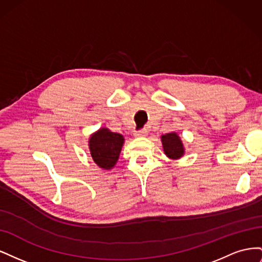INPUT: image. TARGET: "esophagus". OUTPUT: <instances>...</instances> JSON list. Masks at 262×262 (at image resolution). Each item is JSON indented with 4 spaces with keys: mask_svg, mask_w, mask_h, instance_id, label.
<instances>
[{
    "mask_svg": "<svg viewBox=\"0 0 262 262\" xmlns=\"http://www.w3.org/2000/svg\"><path fill=\"white\" fill-rule=\"evenodd\" d=\"M146 136H147V131L145 129L137 131L136 133H134V137H136V138H144Z\"/></svg>",
    "mask_w": 262,
    "mask_h": 262,
    "instance_id": "esophagus-1",
    "label": "esophagus"
}]
</instances>
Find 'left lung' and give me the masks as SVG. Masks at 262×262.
<instances>
[{
    "mask_svg": "<svg viewBox=\"0 0 262 262\" xmlns=\"http://www.w3.org/2000/svg\"><path fill=\"white\" fill-rule=\"evenodd\" d=\"M163 150L170 160H179L185 155V146L176 132L163 134L161 137Z\"/></svg>",
    "mask_w": 262,
    "mask_h": 262,
    "instance_id": "left-lung-1",
    "label": "left lung"
}]
</instances>
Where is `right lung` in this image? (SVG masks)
<instances>
[{
	"label": "right lung",
	"mask_w": 262,
	"mask_h": 262,
	"mask_svg": "<svg viewBox=\"0 0 262 262\" xmlns=\"http://www.w3.org/2000/svg\"><path fill=\"white\" fill-rule=\"evenodd\" d=\"M123 144L122 134L110 131L105 126L92 133L89 139V148L94 163L106 170L115 167Z\"/></svg>",
	"instance_id": "1"
}]
</instances>
